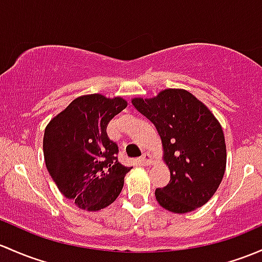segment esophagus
Returning <instances> with one entry per match:
<instances>
[{"label": "esophagus", "instance_id": "1", "mask_svg": "<svg viewBox=\"0 0 262 262\" xmlns=\"http://www.w3.org/2000/svg\"><path fill=\"white\" fill-rule=\"evenodd\" d=\"M140 162H142L143 166H150L153 163V157L149 153H144L140 158Z\"/></svg>", "mask_w": 262, "mask_h": 262}]
</instances>
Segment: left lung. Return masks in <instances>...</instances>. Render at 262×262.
<instances>
[{
	"label": "left lung",
	"mask_w": 262,
	"mask_h": 262,
	"mask_svg": "<svg viewBox=\"0 0 262 262\" xmlns=\"http://www.w3.org/2000/svg\"><path fill=\"white\" fill-rule=\"evenodd\" d=\"M132 104L154 124L162 140L169 183L156 189L164 210L188 213L202 207L219 188L227 152L222 126L205 104L184 89H164Z\"/></svg>",
	"instance_id": "obj_1"
}]
</instances>
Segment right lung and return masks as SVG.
I'll return each mask as SVG.
<instances>
[{
	"label": "right lung",
	"instance_id": "right-lung-1",
	"mask_svg": "<svg viewBox=\"0 0 262 262\" xmlns=\"http://www.w3.org/2000/svg\"><path fill=\"white\" fill-rule=\"evenodd\" d=\"M126 105L122 96L81 95L46 125V168L59 191L81 210L96 212L112 205L132 169L118 162L117 144L106 136L108 123Z\"/></svg>",
	"mask_w": 262,
	"mask_h": 262
}]
</instances>
